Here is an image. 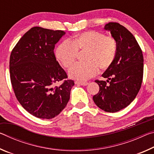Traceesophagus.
Wrapping results in <instances>:
<instances>
[{
  "label": "esophagus",
  "mask_w": 154,
  "mask_h": 154,
  "mask_svg": "<svg viewBox=\"0 0 154 154\" xmlns=\"http://www.w3.org/2000/svg\"><path fill=\"white\" fill-rule=\"evenodd\" d=\"M75 84L77 85H83V86H84V85H87L88 84V82H75Z\"/></svg>",
  "instance_id": "obj_1"
}]
</instances>
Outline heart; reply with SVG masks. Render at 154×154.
Wrapping results in <instances>:
<instances>
[{"mask_svg":"<svg viewBox=\"0 0 154 154\" xmlns=\"http://www.w3.org/2000/svg\"><path fill=\"white\" fill-rule=\"evenodd\" d=\"M118 41L111 36L102 32L88 31L75 36L72 41H64L56 51L58 60L64 67L69 68L76 60L78 51L86 49L84 62H77L69 71L71 79L81 82L93 77L100 69L111 66L118 53Z\"/></svg>","mask_w":154,"mask_h":154,"instance_id":"1","label":"heart"}]
</instances>
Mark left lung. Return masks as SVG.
<instances>
[{
    "mask_svg": "<svg viewBox=\"0 0 154 154\" xmlns=\"http://www.w3.org/2000/svg\"><path fill=\"white\" fill-rule=\"evenodd\" d=\"M104 29L118 41V53L110 66L102 75L105 81L96 80L99 92L93 100L102 110L115 113L128 106L141 86L143 76L142 50L133 35L121 24L109 22Z\"/></svg>",
    "mask_w": 154,
    "mask_h": 154,
    "instance_id": "left-lung-1",
    "label": "left lung"
}]
</instances>
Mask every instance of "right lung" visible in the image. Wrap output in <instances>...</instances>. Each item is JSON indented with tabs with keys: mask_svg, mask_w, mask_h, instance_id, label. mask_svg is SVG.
Wrapping results in <instances>:
<instances>
[{
	"mask_svg": "<svg viewBox=\"0 0 154 154\" xmlns=\"http://www.w3.org/2000/svg\"><path fill=\"white\" fill-rule=\"evenodd\" d=\"M63 30L36 26L26 32L11 51L9 71L17 100L38 118L51 119L60 113L70 99L75 83L67 79L56 60L54 49ZM60 80L59 87L54 84Z\"/></svg>",
	"mask_w": 154,
	"mask_h": 154,
	"instance_id": "add662e5",
	"label": "right lung"
}]
</instances>
